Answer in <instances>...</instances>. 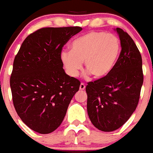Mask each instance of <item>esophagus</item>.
I'll return each instance as SVG.
<instances>
[{
    "mask_svg": "<svg viewBox=\"0 0 153 153\" xmlns=\"http://www.w3.org/2000/svg\"><path fill=\"white\" fill-rule=\"evenodd\" d=\"M79 89L82 91L85 90V85L84 83H81L79 85Z\"/></svg>",
    "mask_w": 153,
    "mask_h": 153,
    "instance_id": "34e87169",
    "label": "esophagus"
}]
</instances>
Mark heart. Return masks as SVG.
<instances>
[{"instance_id":"b5f03b06","label":"heart","mask_w":153,"mask_h":153,"mask_svg":"<svg viewBox=\"0 0 153 153\" xmlns=\"http://www.w3.org/2000/svg\"><path fill=\"white\" fill-rule=\"evenodd\" d=\"M120 49V42L114 35L90 32L74 39L71 51L62 52L61 61L71 76H78L84 62L88 72L94 78L101 79L112 70Z\"/></svg>"}]
</instances>
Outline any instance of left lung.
Returning <instances> with one entry per match:
<instances>
[{"instance_id": "obj_1", "label": "left lung", "mask_w": 153, "mask_h": 153, "mask_svg": "<svg viewBox=\"0 0 153 153\" xmlns=\"http://www.w3.org/2000/svg\"><path fill=\"white\" fill-rule=\"evenodd\" d=\"M121 45L117 62L107 76L86 86L87 111L92 124L102 131L123 126L136 109L143 82L142 58L126 32L116 28Z\"/></svg>"}]
</instances>
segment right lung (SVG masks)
Wrapping results in <instances>:
<instances>
[{
  "label": "right lung",
  "mask_w": 153,
  "mask_h": 153,
  "mask_svg": "<svg viewBox=\"0 0 153 153\" xmlns=\"http://www.w3.org/2000/svg\"><path fill=\"white\" fill-rule=\"evenodd\" d=\"M82 30L79 27H45L29 35L13 62L10 77L18 115L33 131L48 134L63 121L80 82L66 74L63 46Z\"/></svg>",
  "instance_id": "add662e5"
}]
</instances>
